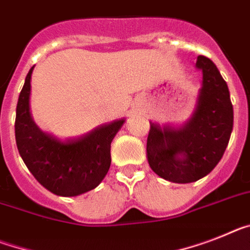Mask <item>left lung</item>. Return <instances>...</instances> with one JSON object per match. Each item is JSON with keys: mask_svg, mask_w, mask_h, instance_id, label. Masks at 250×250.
I'll use <instances>...</instances> for the list:
<instances>
[{"mask_svg": "<svg viewBox=\"0 0 250 250\" xmlns=\"http://www.w3.org/2000/svg\"><path fill=\"white\" fill-rule=\"evenodd\" d=\"M196 68L202 71V83L192 117L178 127L150 122L148 165L173 183H192L211 173L228 147L234 125L229 87L217 67L198 56Z\"/></svg>", "mask_w": 250, "mask_h": 250, "instance_id": "1", "label": "left lung"}]
</instances>
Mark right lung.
<instances>
[{"mask_svg": "<svg viewBox=\"0 0 250 250\" xmlns=\"http://www.w3.org/2000/svg\"><path fill=\"white\" fill-rule=\"evenodd\" d=\"M33 66L19 95L15 137L19 154L35 179L49 192L75 197L94 189L108 173L110 144L125 119L100 125L72 140H60L42 131L31 117L30 93Z\"/></svg>", "mask_w": 250, "mask_h": 250, "instance_id": "obj_1", "label": "right lung"}]
</instances>
